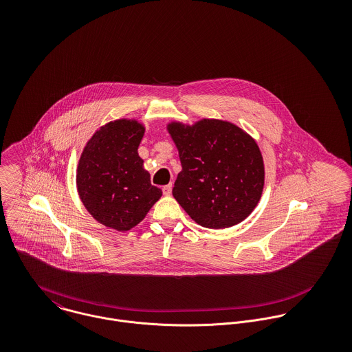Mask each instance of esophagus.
<instances>
[{
    "instance_id": "34e87169",
    "label": "esophagus",
    "mask_w": 352,
    "mask_h": 352,
    "mask_svg": "<svg viewBox=\"0 0 352 352\" xmlns=\"http://www.w3.org/2000/svg\"><path fill=\"white\" fill-rule=\"evenodd\" d=\"M172 187H173V186H172V183H170V184H168V186H165V187L162 188V192H164L165 197H169V195L172 194Z\"/></svg>"
}]
</instances>
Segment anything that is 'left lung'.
Instances as JSON below:
<instances>
[{
	"label": "left lung",
	"instance_id": "left-lung-1",
	"mask_svg": "<svg viewBox=\"0 0 352 352\" xmlns=\"http://www.w3.org/2000/svg\"><path fill=\"white\" fill-rule=\"evenodd\" d=\"M166 131L179 151L173 198L203 228L226 229L250 217L264 188V160L254 138L223 119L192 124L170 120Z\"/></svg>",
	"mask_w": 352,
	"mask_h": 352
}]
</instances>
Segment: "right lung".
<instances>
[{"label":"right lung","instance_id":"add662e5","mask_svg":"<svg viewBox=\"0 0 352 352\" xmlns=\"http://www.w3.org/2000/svg\"><path fill=\"white\" fill-rule=\"evenodd\" d=\"M144 135L141 120L115 119L94 133L80 155L76 172L80 201L107 229L131 230L162 195L151 186L138 154Z\"/></svg>","mask_w":352,"mask_h":352}]
</instances>
